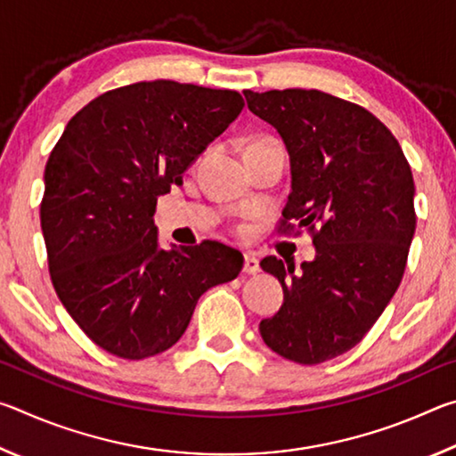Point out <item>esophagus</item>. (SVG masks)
Here are the masks:
<instances>
[{
    "instance_id": "34e87169",
    "label": "esophagus",
    "mask_w": 456,
    "mask_h": 456,
    "mask_svg": "<svg viewBox=\"0 0 456 456\" xmlns=\"http://www.w3.org/2000/svg\"><path fill=\"white\" fill-rule=\"evenodd\" d=\"M259 259L253 256V253H245L243 256V272L247 273V275H256V273H259Z\"/></svg>"
}]
</instances>
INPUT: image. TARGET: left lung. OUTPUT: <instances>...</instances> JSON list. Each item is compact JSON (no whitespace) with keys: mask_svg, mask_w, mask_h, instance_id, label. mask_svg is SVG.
Segmentation results:
<instances>
[{"mask_svg":"<svg viewBox=\"0 0 456 456\" xmlns=\"http://www.w3.org/2000/svg\"><path fill=\"white\" fill-rule=\"evenodd\" d=\"M249 110L280 133L291 191L280 231L307 227L315 259L302 269L269 256L264 272L283 288L264 342L297 364L354 348L403 281L416 229L411 165L372 112L320 90H245Z\"/></svg>","mask_w":456,"mask_h":456,"instance_id":"8db88e82","label":"left lung"}]
</instances>
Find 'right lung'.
<instances>
[{
  "mask_svg": "<svg viewBox=\"0 0 456 456\" xmlns=\"http://www.w3.org/2000/svg\"><path fill=\"white\" fill-rule=\"evenodd\" d=\"M241 110L235 90L136 82L88 102L53 146L40 205L50 277L102 350L125 360L168 350L199 297L241 272V253L219 241L163 249L152 219Z\"/></svg>",
  "mask_w": 456,
  "mask_h": 456,
  "instance_id": "1",
  "label": "right lung"
}]
</instances>
